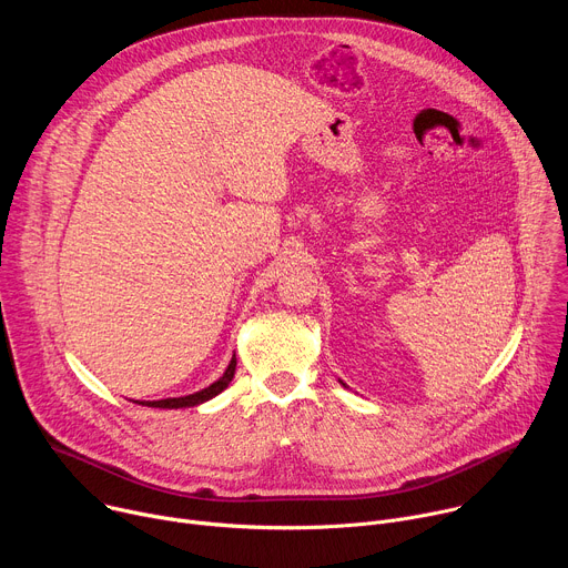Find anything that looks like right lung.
<instances>
[{
    "label": "right lung",
    "instance_id": "obj_1",
    "mask_svg": "<svg viewBox=\"0 0 568 568\" xmlns=\"http://www.w3.org/2000/svg\"><path fill=\"white\" fill-rule=\"evenodd\" d=\"M233 373H235V355H233L231 364L226 366L224 375H222L217 382H213L211 386H206V388H202V390H197V393H193V395H186V397L152 399V402H139V404H145V407H154V409H180V407H195V404H202V402H206V399L215 397L217 393H222V390L229 386V382L233 379Z\"/></svg>",
    "mask_w": 568,
    "mask_h": 568
}]
</instances>
